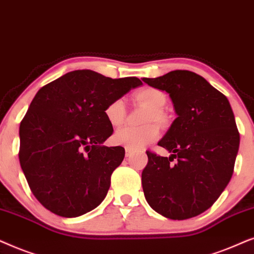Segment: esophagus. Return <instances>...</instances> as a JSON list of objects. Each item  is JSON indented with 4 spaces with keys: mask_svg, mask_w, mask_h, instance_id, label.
Returning <instances> with one entry per match:
<instances>
[{
    "mask_svg": "<svg viewBox=\"0 0 254 254\" xmlns=\"http://www.w3.org/2000/svg\"><path fill=\"white\" fill-rule=\"evenodd\" d=\"M125 152H127V157H130V154H131V148L125 147Z\"/></svg>",
    "mask_w": 254,
    "mask_h": 254,
    "instance_id": "1",
    "label": "esophagus"
}]
</instances>
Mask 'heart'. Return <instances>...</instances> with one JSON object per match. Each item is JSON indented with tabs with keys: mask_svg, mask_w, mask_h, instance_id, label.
<instances>
[{
	"mask_svg": "<svg viewBox=\"0 0 254 254\" xmlns=\"http://www.w3.org/2000/svg\"><path fill=\"white\" fill-rule=\"evenodd\" d=\"M134 100L137 102L148 107L151 113L146 118V123L157 122L162 123L165 122V115L162 109L166 106L167 97L161 90L157 88L146 87L138 90L134 94ZM106 117L110 125L114 127H121L125 120V103L122 99H116L108 104L104 110ZM159 137V127L155 124H148L143 127H122L115 133L114 140L117 144L124 145L125 147H129L131 150H140L151 144L152 141L157 140Z\"/></svg>",
	"mask_w": 254,
	"mask_h": 254,
	"instance_id": "obj_1",
	"label": "heart"
}]
</instances>
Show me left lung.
<instances>
[{
	"mask_svg": "<svg viewBox=\"0 0 254 254\" xmlns=\"http://www.w3.org/2000/svg\"><path fill=\"white\" fill-rule=\"evenodd\" d=\"M143 81L170 94L178 115L158 143L171 157L146 151L141 173L145 198L167 218L195 217L215 203L231 180L239 148L235 115L226 96L190 70Z\"/></svg>",
	"mask_w": 254,
	"mask_h": 254,
	"instance_id": "1",
	"label": "left lung"
}]
</instances>
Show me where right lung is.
Listing matches in <instances>:
<instances>
[{
    "label": "right lung",
    "instance_id": "add662e5",
    "mask_svg": "<svg viewBox=\"0 0 254 254\" xmlns=\"http://www.w3.org/2000/svg\"><path fill=\"white\" fill-rule=\"evenodd\" d=\"M138 77L111 79L73 70L47 83L33 97L19 125V164L32 194L62 217H77L106 197L122 146L103 143L114 132L104 110L138 87Z\"/></svg>",
    "mask_w": 254,
    "mask_h": 254
}]
</instances>
